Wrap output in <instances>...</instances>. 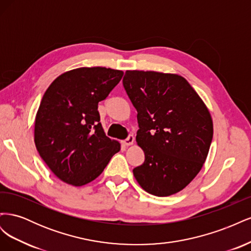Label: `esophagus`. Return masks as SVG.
Segmentation results:
<instances>
[{"instance_id": "obj_1", "label": "esophagus", "mask_w": 251, "mask_h": 251, "mask_svg": "<svg viewBox=\"0 0 251 251\" xmlns=\"http://www.w3.org/2000/svg\"><path fill=\"white\" fill-rule=\"evenodd\" d=\"M134 140H135L134 136L133 135H128L127 137H126V139H125L123 142H124L125 146H132V144L134 143Z\"/></svg>"}]
</instances>
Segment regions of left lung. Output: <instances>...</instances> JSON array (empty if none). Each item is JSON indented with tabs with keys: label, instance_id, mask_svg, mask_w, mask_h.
I'll list each match as a JSON object with an SVG mask.
<instances>
[{
	"label": "left lung",
	"instance_id": "obj_1",
	"mask_svg": "<svg viewBox=\"0 0 251 251\" xmlns=\"http://www.w3.org/2000/svg\"><path fill=\"white\" fill-rule=\"evenodd\" d=\"M124 88L137 110L136 141L144 162L133 170L151 195L182 191L202 169L212 140V120L199 95L180 75L126 71Z\"/></svg>",
	"mask_w": 251,
	"mask_h": 251
}]
</instances>
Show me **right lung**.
<instances>
[{"instance_id": "obj_1", "label": "right lung", "mask_w": 251, "mask_h": 251, "mask_svg": "<svg viewBox=\"0 0 251 251\" xmlns=\"http://www.w3.org/2000/svg\"><path fill=\"white\" fill-rule=\"evenodd\" d=\"M123 75L111 68H78L59 75L45 92L35 117V147L66 183L93 181L119 151L120 143L105 136L97 109Z\"/></svg>"}]
</instances>
